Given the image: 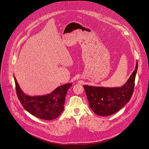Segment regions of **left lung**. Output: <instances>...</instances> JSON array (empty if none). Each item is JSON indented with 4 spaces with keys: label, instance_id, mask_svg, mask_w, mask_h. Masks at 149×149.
Instances as JSON below:
<instances>
[{
    "label": "left lung",
    "instance_id": "obj_1",
    "mask_svg": "<svg viewBox=\"0 0 149 149\" xmlns=\"http://www.w3.org/2000/svg\"><path fill=\"white\" fill-rule=\"evenodd\" d=\"M138 68L135 70L125 84L120 87H94L84 85L89 105L94 113L101 116L116 113L128 102L133 93L134 81Z\"/></svg>",
    "mask_w": 149,
    "mask_h": 149
}]
</instances>
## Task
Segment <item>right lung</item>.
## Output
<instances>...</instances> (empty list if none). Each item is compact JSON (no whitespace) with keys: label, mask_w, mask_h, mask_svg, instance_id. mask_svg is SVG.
I'll list each match as a JSON object with an SVG mask.
<instances>
[{"label":"right lung","mask_w":149,"mask_h":149,"mask_svg":"<svg viewBox=\"0 0 149 149\" xmlns=\"http://www.w3.org/2000/svg\"><path fill=\"white\" fill-rule=\"evenodd\" d=\"M16 91L24 108L32 115L45 120H51L57 118L64 109L66 94L72 83L62 85L51 93L44 95L30 96L25 94L20 88L13 76Z\"/></svg>","instance_id":"right-lung-1"}]
</instances>
